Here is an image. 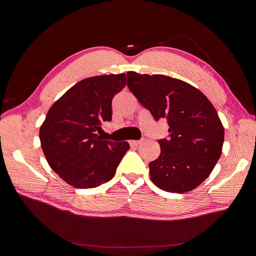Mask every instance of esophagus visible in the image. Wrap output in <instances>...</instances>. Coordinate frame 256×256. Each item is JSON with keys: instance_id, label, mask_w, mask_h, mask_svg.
<instances>
[{"instance_id": "1", "label": "esophagus", "mask_w": 256, "mask_h": 256, "mask_svg": "<svg viewBox=\"0 0 256 256\" xmlns=\"http://www.w3.org/2000/svg\"><path fill=\"white\" fill-rule=\"evenodd\" d=\"M143 141L142 140H132V141H130V144L132 145V146H138V145H140L141 143H142Z\"/></svg>"}]
</instances>
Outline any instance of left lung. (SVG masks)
<instances>
[{
  "label": "left lung",
  "instance_id": "8db88e82",
  "mask_svg": "<svg viewBox=\"0 0 256 256\" xmlns=\"http://www.w3.org/2000/svg\"><path fill=\"white\" fill-rule=\"evenodd\" d=\"M128 87L156 120L167 118L169 138L158 140L150 163L152 182L171 193L192 191L204 182L222 154L224 128L204 94L182 80L128 74Z\"/></svg>",
  "mask_w": 256,
  "mask_h": 256
}]
</instances>
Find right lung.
Listing matches in <instances>:
<instances>
[{
	"label": "right lung",
	"instance_id": "1",
	"mask_svg": "<svg viewBox=\"0 0 256 256\" xmlns=\"http://www.w3.org/2000/svg\"><path fill=\"white\" fill-rule=\"evenodd\" d=\"M126 84V74L87 78L50 108L40 143L50 167L68 184L91 189L109 182L130 150L126 141L98 135L104 121H111L112 100Z\"/></svg>",
	"mask_w": 256,
	"mask_h": 256
}]
</instances>
